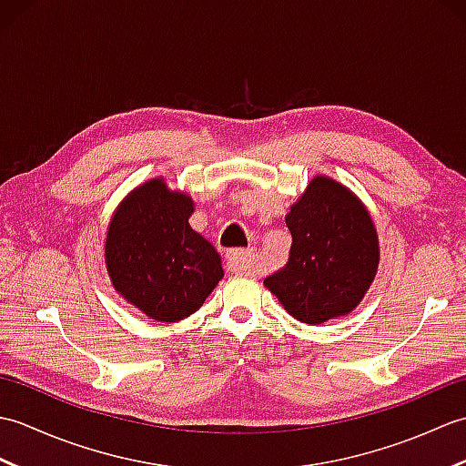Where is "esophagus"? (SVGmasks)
<instances>
[{"label": "esophagus", "instance_id": "obj_1", "mask_svg": "<svg viewBox=\"0 0 466 466\" xmlns=\"http://www.w3.org/2000/svg\"><path fill=\"white\" fill-rule=\"evenodd\" d=\"M226 266L236 274L248 272L254 266V254L248 250H230L226 254Z\"/></svg>", "mask_w": 466, "mask_h": 466}]
</instances>
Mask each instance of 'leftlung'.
Instances as JSON below:
<instances>
[{"label": "left lung", "instance_id": "1", "mask_svg": "<svg viewBox=\"0 0 466 466\" xmlns=\"http://www.w3.org/2000/svg\"><path fill=\"white\" fill-rule=\"evenodd\" d=\"M292 246L280 270L264 279L296 320L322 324L362 300L379 266V242L366 208L344 186L314 177L286 216Z\"/></svg>", "mask_w": 466, "mask_h": 466}]
</instances>
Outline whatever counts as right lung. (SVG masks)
<instances>
[{
    "label": "right lung",
    "mask_w": 466,
    "mask_h": 466,
    "mask_svg": "<svg viewBox=\"0 0 466 466\" xmlns=\"http://www.w3.org/2000/svg\"><path fill=\"white\" fill-rule=\"evenodd\" d=\"M192 212L186 194L152 180L126 198L107 230L114 289L154 320L194 314L224 274L214 246L187 224Z\"/></svg>",
    "instance_id": "add662e5"
}]
</instances>
